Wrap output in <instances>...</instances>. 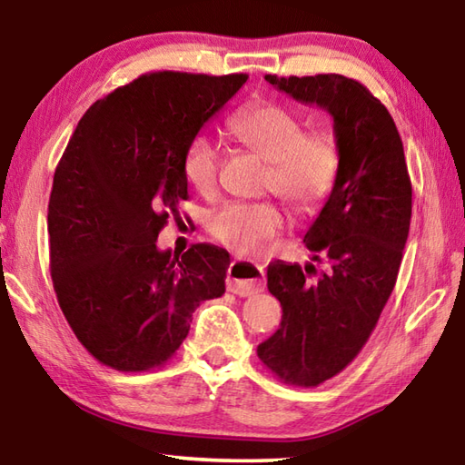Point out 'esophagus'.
Returning <instances> with one entry per match:
<instances>
[{
    "label": "esophagus",
    "instance_id": "1",
    "mask_svg": "<svg viewBox=\"0 0 465 465\" xmlns=\"http://www.w3.org/2000/svg\"><path fill=\"white\" fill-rule=\"evenodd\" d=\"M227 289L240 297L254 295L264 289L262 266L250 261H233L227 271Z\"/></svg>",
    "mask_w": 465,
    "mask_h": 465
}]
</instances>
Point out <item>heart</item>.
<instances>
[{
  "instance_id": "b5f03b06",
  "label": "heart",
  "mask_w": 465,
  "mask_h": 465,
  "mask_svg": "<svg viewBox=\"0 0 465 465\" xmlns=\"http://www.w3.org/2000/svg\"><path fill=\"white\" fill-rule=\"evenodd\" d=\"M230 135L266 160V191L277 193L299 213L316 211L334 186L338 147L326 131H303V123L279 104H258L227 123ZM183 174L196 193L213 194L219 149L207 135H194L184 149ZM289 217L277 201H227L207 217V230L240 254H264L287 230Z\"/></svg>"
}]
</instances>
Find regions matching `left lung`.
<instances>
[{"mask_svg":"<svg viewBox=\"0 0 465 465\" xmlns=\"http://www.w3.org/2000/svg\"><path fill=\"white\" fill-rule=\"evenodd\" d=\"M264 80L334 119L338 174L303 238L328 271L269 264L282 320L256 349L281 381L316 388L359 355L388 303L411 230L412 184L396 123L363 84L338 74Z\"/></svg>","mask_w":465,"mask_h":465,"instance_id":"left-lung-1","label":"left lung"}]
</instances>
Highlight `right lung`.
I'll return each instance as SVG.
<instances>
[{
	"label": "right lung",
	"instance_id": "right-lung-1",
	"mask_svg": "<svg viewBox=\"0 0 465 465\" xmlns=\"http://www.w3.org/2000/svg\"><path fill=\"white\" fill-rule=\"evenodd\" d=\"M246 80L145 74L77 123L53 178L49 261L63 316L102 365L137 373L168 363L193 312L225 293L223 248L193 243L180 256L155 240L188 196V141Z\"/></svg>",
	"mask_w": 465,
	"mask_h": 465
}]
</instances>
